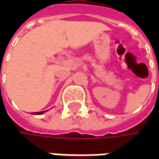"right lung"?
<instances>
[{
	"label": "right lung",
	"mask_w": 159,
	"mask_h": 159,
	"mask_svg": "<svg viewBox=\"0 0 159 159\" xmlns=\"http://www.w3.org/2000/svg\"><path fill=\"white\" fill-rule=\"evenodd\" d=\"M45 111H39V112H33V114H36V115H40V114H43Z\"/></svg>",
	"instance_id": "obj_1"
}]
</instances>
